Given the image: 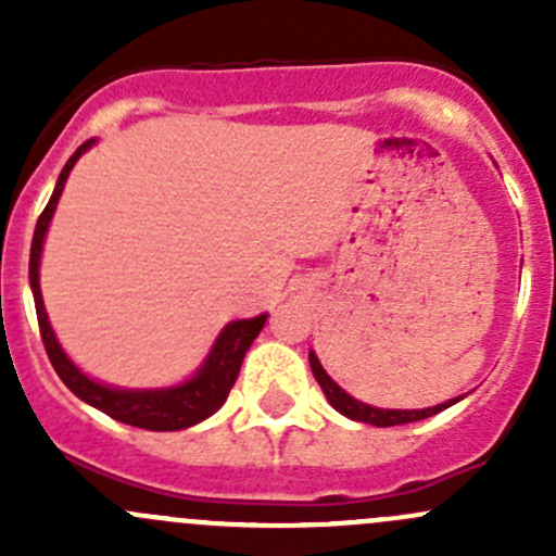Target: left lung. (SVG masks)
<instances>
[{
	"mask_svg": "<svg viewBox=\"0 0 556 556\" xmlns=\"http://www.w3.org/2000/svg\"><path fill=\"white\" fill-rule=\"evenodd\" d=\"M309 366H312L314 379H317L319 387H323L325 397H328L330 406H333L336 412H341L344 417H350V419H357V422L377 425V428H392V425H406V422H417V419H428V417H433V414L450 408L452 403L457 401V397H454V401H450V403H441V406H433V408H422V412H392V408H374V406H366V403L355 401L352 395H346V392L341 390V387L323 371V366H319V361L314 357V352H309Z\"/></svg>",
	"mask_w": 556,
	"mask_h": 556,
	"instance_id": "1",
	"label": "left lung"
}]
</instances>
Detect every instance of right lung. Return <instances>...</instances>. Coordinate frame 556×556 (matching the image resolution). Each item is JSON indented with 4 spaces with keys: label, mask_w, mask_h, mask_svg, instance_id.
<instances>
[{
    "label": "right lung",
    "mask_w": 556,
    "mask_h": 556,
    "mask_svg": "<svg viewBox=\"0 0 556 556\" xmlns=\"http://www.w3.org/2000/svg\"><path fill=\"white\" fill-rule=\"evenodd\" d=\"M93 139L83 142L80 148L72 153V159L66 161V166L59 174V182H55L53 195H50L48 206L39 215L35 239H31V257H29V282L35 290V306H37V323L39 333H42L45 352H48L50 363H53L55 374L61 377V382L70 387L80 401L91 403L99 412H104L106 417L117 419V422L134 425V428L144 430H182L190 425L201 422L210 414H215L217 408L226 403L228 392H231L233 382L239 377V368L250 350V344L255 341V336L261 333L263 323H266V314L255 319H237V323L228 325L220 336H217L215 346H212L210 357L201 366V371L195 374L190 382L172 387V390H112V387H102L80 374L75 368V363L64 355V350L55 341L53 330H50L48 314L42 306V293H39V252H42V239L48 231V223L53 217L55 204H59V195L64 190L66 177H70L72 166L80 159L83 150L91 148Z\"/></svg>",
    "instance_id": "1"
}]
</instances>
